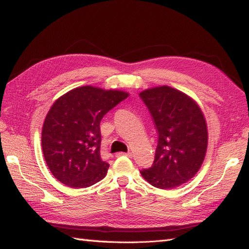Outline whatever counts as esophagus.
<instances>
[{
	"mask_svg": "<svg viewBox=\"0 0 249 249\" xmlns=\"http://www.w3.org/2000/svg\"><path fill=\"white\" fill-rule=\"evenodd\" d=\"M116 156H127V157H131V156H133V154H131L130 152H128V153L120 152V153H118V154H116Z\"/></svg>",
	"mask_w": 249,
	"mask_h": 249,
	"instance_id": "esophagus-1",
	"label": "esophagus"
}]
</instances>
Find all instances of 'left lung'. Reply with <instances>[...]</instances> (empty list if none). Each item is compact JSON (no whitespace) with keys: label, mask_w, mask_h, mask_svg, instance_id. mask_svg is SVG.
<instances>
[{"label":"left lung","mask_w":249,"mask_h":249,"mask_svg":"<svg viewBox=\"0 0 249 249\" xmlns=\"http://www.w3.org/2000/svg\"><path fill=\"white\" fill-rule=\"evenodd\" d=\"M140 97L158 134L154 162L141 176L160 189L181 186L197 174L206 154L209 134L202 110L194 98L168 86L146 89Z\"/></svg>","instance_id":"1"}]
</instances>
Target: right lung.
<instances>
[{"label":"right lung","mask_w":249,"mask_h":249,"mask_svg":"<svg viewBox=\"0 0 249 249\" xmlns=\"http://www.w3.org/2000/svg\"><path fill=\"white\" fill-rule=\"evenodd\" d=\"M128 93L84 86L57 98L46 115L41 147L53 177L71 188L92 186L107 174L100 158L99 124Z\"/></svg>","instance_id":"obj_1"}]
</instances>
